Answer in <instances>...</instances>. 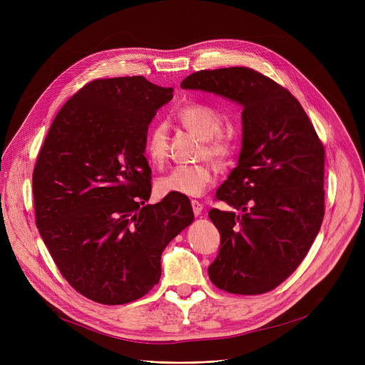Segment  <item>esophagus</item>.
Returning a JSON list of instances; mask_svg holds the SVG:
<instances>
[{
    "label": "esophagus",
    "mask_w": 365,
    "mask_h": 365,
    "mask_svg": "<svg viewBox=\"0 0 365 365\" xmlns=\"http://www.w3.org/2000/svg\"><path fill=\"white\" fill-rule=\"evenodd\" d=\"M190 203H192V210H193V214H195V215H199V214L203 211V205H202L199 200L195 199V200H192Z\"/></svg>",
    "instance_id": "obj_1"
}]
</instances>
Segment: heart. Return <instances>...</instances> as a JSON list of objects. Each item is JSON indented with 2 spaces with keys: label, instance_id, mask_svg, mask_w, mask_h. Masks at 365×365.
<instances>
[{
  "label": "heart",
  "instance_id": "obj_1",
  "mask_svg": "<svg viewBox=\"0 0 365 365\" xmlns=\"http://www.w3.org/2000/svg\"><path fill=\"white\" fill-rule=\"evenodd\" d=\"M178 120L180 124L203 140L200 150L202 158L211 159L218 166H224L231 158L234 145L231 140L220 134L222 121L217 113L202 106H186L179 110ZM144 151L150 165L162 168L169 154L168 127L163 123L153 125L145 137ZM214 180V172L210 165L178 166L166 176L159 179L158 189L163 195L200 196Z\"/></svg>",
  "mask_w": 365,
  "mask_h": 365
}]
</instances>
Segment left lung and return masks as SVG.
<instances>
[{"label": "left lung", "instance_id": "left-lung-1", "mask_svg": "<svg viewBox=\"0 0 365 365\" xmlns=\"http://www.w3.org/2000/svg\"><path fill=\"white\" fill-rule=\"evenodd\" d=\"M180 88L242 107L238 165L217 190L231 211L207 214L221 234L207 274L228 293L270 292L297 269L321 230L324 145L299 101L252 69L199 71Z\"/></svg>", "mask_w": 365, "mask_h": 365}]
</instances>
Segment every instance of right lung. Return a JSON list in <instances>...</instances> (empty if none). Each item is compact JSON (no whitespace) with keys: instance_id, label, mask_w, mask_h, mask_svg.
<instances>
[{"instance_id":"1","label":"right lung","mask_w":365,"mask_h":365,"mask_svg":"<svg viewBox=\"0 0 365 365\" xmlns=\"http://www.w3.org/2000/svg\"><path fill=\"white\" fill-rule=\"evenodd\" d=\"M173 98L143 76L98 79L59 111L33 172L38 232L69 284L102 304L143 297L162 252L193 221L187 196L145 205L148 125Z\"/></svg>"}]
</instances>
